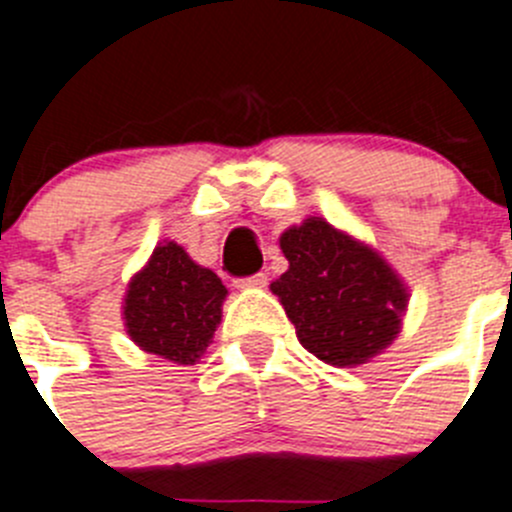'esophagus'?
I'll return each mask as SVG.
<instances>
[{"mask_svg":"<svg viewBox=\"0 0 512 512\" xmlns=\"http://www.w3.org/2000/svg\"><path fill=\"white\" fill-rule=\"evenodd\" d=\"M237 288H262L267 285V275L265 273H255V275H247V278H237L234 280Z\"/></svg>","mask_w":512,"mask_h":512,"instance_id":"obj_1","label":"esophagus"}]
</instances>
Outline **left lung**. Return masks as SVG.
Returning <instances> with one entry per match:
<instances>
[{"mask_svg":"<svg viewBox=\"0 0 512 512\" xmlns=\"http://www.w3.org/2000/svg\"><path fill=\"white\" fill-rule=\"evenodd\" d=\"M280 250L290 267L270 288L308 352L352 367L393 342L408 293L377 252L319 216L283 232Z\"/></svg>","mask_w":512,"mask_h":512,"instance_id":"left-lung-1","label":"left lung"}]
</instances>
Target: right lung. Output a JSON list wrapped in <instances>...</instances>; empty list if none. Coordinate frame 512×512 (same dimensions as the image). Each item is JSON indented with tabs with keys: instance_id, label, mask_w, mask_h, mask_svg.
I'll use <instances>...</instances> for the list:
<instances>
[{
	"instance_id": "right-lung-1",
	"label": "right lung",
	"mask_w": 512,
	"mask_h": 512,
	"mask_svg": "<svg viewBox=\"0 0 512 512\" xmlns=\"http://www.w3.org/2000/svg\"><path fill=\"white\" fill-rule=\"evenodd\" d=\"M227 288L176 242L155 247L124 296V324L145 352L193 365L222 321Z\"/></svg>"
}]
</instances>
